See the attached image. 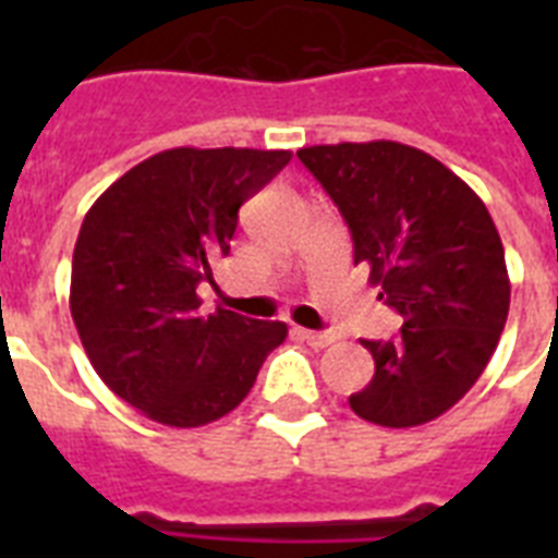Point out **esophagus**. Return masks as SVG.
<instances>
[{"label":"esophagus","mask_w":558,"mask_h":558,"mask_svg":"<svg viewBox=\"0 0 558 558\" xmlns=\"http://www.w3.org/2000/svg\"><path fill=\"white\" fill-rule=\"evenodd\" d=\"M298 336L310 344V348H327V344H332L336 341V336L332 332H322V330H304V327H298Z\"/></svg>","instance_id":"obj_1"}]
</instances>
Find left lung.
<instances>
[{
  "mask_svg": "<svg viewBox=\"0 0 558 558\" xmlns=\"http://www.w3.org/2000/svg\"><path fill=\"white\" fill-rule=\"evenodd\" d=\"M371 266L379 301L402 315L390 341H362L376 373L350 397L362 420L411 428L446 414L484 373L510 313L504 245L472 187L399 142L298 150Z\"/></svg>",
  "mask_w": 558,
  "mask_h": 558,
  "instance_id": "1",
  "label": "left lung"
}]
</instances>
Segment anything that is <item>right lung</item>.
<instances>
[{"label": "right lung", "instance_id": "right-lung-1", "mask_svg": "<svg viewBox=\"0 0 558 558\" xmlns=\"http://www.w3.org/2000/svg\"><path fill=\"white\" fill-rule=\"evenodd\" d=\"M289 150L177 147L112 182L83 217L72 257L74 327L112 393L161 425L234 411L287 339L283 322L217 306L199 283L231 252L236 210L287 168Z\"/></svg>", "mask_w": 558, "mask_h": 558}]
</instances>
